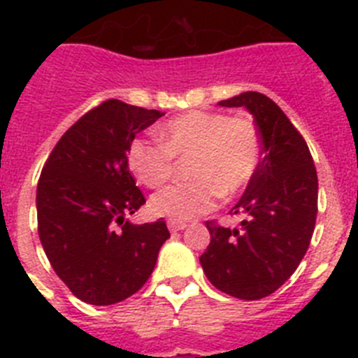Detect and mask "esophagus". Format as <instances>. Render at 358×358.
Returning <instances> with one entry per match:
<instances>
[{
    "label": "esophagus",
    "mask_w": 358,
    "mask_h": 358,
    "mask_svg": "<svg viewBox=\"0 0 358 358\" xmlns=\"http://www.w3.org/2000/svg\"><path fill=\"white\" fill-rule=\"evenodd\" d=\"M186 227V222H181V220H169V229L170 231H182Z\"/></svg>",
    "instance_id": "esophagus-1"
}]
</instances>
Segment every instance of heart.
Here are the masks:
<instances>
[{
    "instance_id": "obj_1",
    "label": "heart",
    "mask_w": 358,
    "mask_h": 358,
    "mask_svg": "<svg viewBox=\"0 0 358 358\" xmlns=\"http://www.w3.org/2000/svg\"><path fill=\"white\" fill-rule=\"evenodd\" d=\"M159 143L132 140L127 164L141 185L159 188L172 179L176 159H188L194 181L161 189L150 210L172 220H189L210 213L218 199L233 197L251 182L260 163V134L243 116L210 110H189L164 123L157 131Z\"/></svg>"
}]
</instances>
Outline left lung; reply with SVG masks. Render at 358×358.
<instances>
[{"instance_id": "obj_1", "label": "left lung", "mask_w": 358, "mask_h": 358, "mask_svg": "<svg viewBox=\"0 0 358 358\" xmlns=\"http://www.w3.org/2000/svg\"><path fill=\"white\" fill-rule=\"evenodd\" d=\"M218 106L251 113L264 157L231 210L248 215L238 229L206 222L211 240L201 265L218 290L255 301L276 292L301 264L317 217V172L303 136L271 98L248 91Z\"/></svg>"}]
</instances>
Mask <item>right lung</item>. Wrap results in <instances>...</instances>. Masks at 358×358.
Segmentation results:
<instances>
[{
	"mask_svg": "<svg viewBox=\"0 0 358 358\" xmlns=\"http://www.w3.org/2000/svg\"><path fill=\"white\" fill-rule=\"evenodd\" d=\"M156 109L106 100L64 132L37 182V229L57 276L90 305L136 294L170 238L163 218L132 224L145 204L129 172L127 148L161 118Z\"/></svg>",
	"mask_w": 358,
	"mask_h": 358,
	"instance_id": "right-lung-1",
	"label": "right lung"
}]
</instances>
